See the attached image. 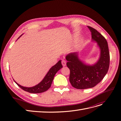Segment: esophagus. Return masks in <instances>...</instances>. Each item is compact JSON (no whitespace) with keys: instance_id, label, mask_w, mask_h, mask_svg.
I'll return each mask as SVG.
<instances>
[{"instance_id":"obj_1","label":"esophagus","mask_w":121,"mask_h":121,"mask_svg":"<svg viewBox=\"0 0 121 121\" xmlns=\"http://www.w3.org/2000/svg\"><path fill=\"white\" fill-rule=\"evenodd\" d=\"M61 64H62V65H63V67L65 66V65H66V61L64 60H61Z\"/></svg>"}]
</instances>
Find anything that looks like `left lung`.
<instances>
[{
  "label": "left lung",
  "instance_id": "obj_1",
  "mask_svg": "<svg viewBox=\"0 0 121 121\" xmlns=\"http://www.w3.org/2000/svg\"><path fill=\"white\" fill-rule=\"evenodd\" d=\"M93 41L100 49V56L97 63L92 65L84 64L80 60L77 52L70 53L65 57L67 65L70 70L69 80L73 87L78 89L90 88L104 79L108 70L109 52L107 40L96 29L87 26Z\"/></svg>",
  "mask_w": 121,
  "mask_h": 121
}]
</instances>
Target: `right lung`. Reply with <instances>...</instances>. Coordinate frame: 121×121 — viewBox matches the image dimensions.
<instances>
[{"label":"right lung","mask_w":121,"mask_h":121,"mask_svg":"<svg viewBox=\"0 0 121 121\" xmlns=\"http://www.w3.org/2000/svg\"><path fill=\"white\" fill-rule=\"evenodd\" d=\"M62 68H63V65H61V60H59L56 65L51 68L41 82L37 84V85L32 87H23L17 84L15 81H14L21 89L27 92L31 93H42L47 91L50 87L55 75L57 71Z\"/></svg>","instance_id":"1"}]
</instances>
